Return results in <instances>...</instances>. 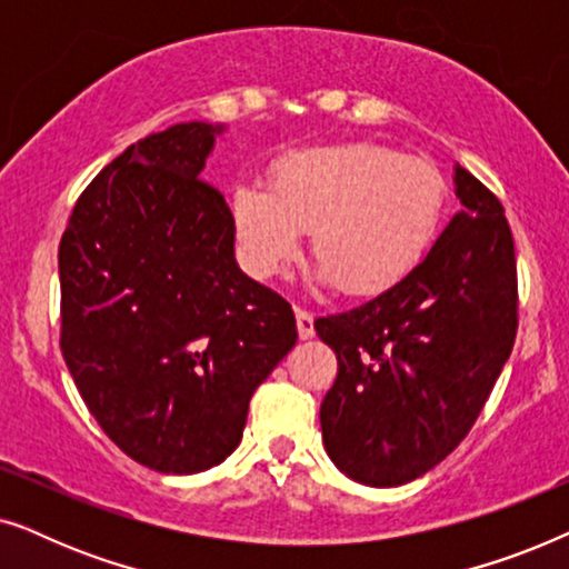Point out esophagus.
<instances>
[{"mask_svg": "<svg viewBox=\"0 0 569 569\" xmlns=\"http://www.w3.org/2000/svg\"><path fill=\"white\" fill-rule=\"evenodd\" d=\"M295 318H298V333L300 339H313V313L310 310H302V308H295Z\"/></svg>", "mask_w": 569, "mask_h": 569, "instance_id": "34e87169", "label": "esophagus"}]
</instances>
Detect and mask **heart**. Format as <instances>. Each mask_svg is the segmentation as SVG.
Segmentation results:
<instances>
[{
    "label": "heart",
    "mask_w": 569,
    "mask_h": 569,
    "mask_svg": "<svg viewBox=\"0 0 569 569\" xmlns=\"http://www.w3.org/2000/svg\"><path fill=\"white\" fill-rule=\"evenodd\" d=\"M446 181L427 158L349 142L284 158L271 191L238 186L230 212L256 274L282 271L310 232L321 284L372 298L411 274L438 230Z\"/></svg>",
    "instance_id": "heart-1"
}]
</instances>
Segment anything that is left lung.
I'll use <instances>...</instances> for the list:
<instances>
[{
  "mask_svg": "<svg viewBox=\"0 0 569 569\" xmlns=\"http://www.w3.org/2000/svg\"><path fill=\"white\" fill-rule=\"evenodd\" d=\"M456 193L463 209L407 279L313 323L339 365L321 403L326 453L360 485H407L453 453L516 345L505 207L461 166Z\"/></svg>",
  "mask_w": 569,
  "mask_h": 569,
  "instance_id": "8db88e82",
  "label": "left lung"
}]
</instances>
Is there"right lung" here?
I'll return each mask as SVG.
<instances>
[{
  "instance_id": "obj_1",
  "label": "right lung",
  "mask_w": 569,
  "mask_h": 569,
  "mask_svg": "<svg viewBox=\"0 0 569 569\" xmlns=\"http://www.w3.org/2000/svg\"><path fill=\"white\" fill-rule=\"evenodd\" d=\"M220 127L139 139L80 193L59 243L61 355L103 432L162 473L222 463L298 341L292 306L238 269L228 201L201 178Z\"/></svg>"
}]
</instances>
